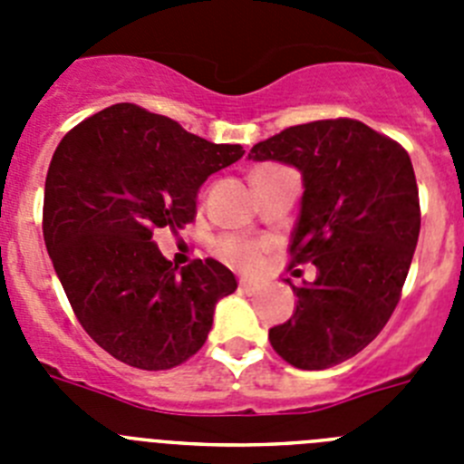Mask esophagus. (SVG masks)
<instances>
[{"label":"esophagus","mask_w":464,"mask_h":464,"mask_svg":"<svg viewBox=\"0 0 464 464\" xmlns=\"http://www.w3.org/2000/svg\"><path fill=\"white\" fill-rule=\"evenodd\" d=\"M239 290H241V293H246V295H256L257 290H260V285H257L256 281H248V278H241V281H239Z\"/></svg>","instance_id":"1"}]
</instances>
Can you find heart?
Returning <instances> with one entry per match:
<instances>
[{"mask_svg":"<svg viewBox=\"0 0 464 464\" xmlns=\"http://www.w3.org/2000/svg\"><path fill=\"white\" fill-rule=\"evenodd\" d=\"M216 248H218V253L229 262V265H235V267L241 269H256L260 267L265 251H267V244H262V241L256 239H244V237L227 235L220 237Z\"/></svg>","mask_w":464,"mask_h":464,"instance_id":"heart-1","label":"heart"}]
</instances>
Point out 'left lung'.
Here are the masks:
<instances>
[{"mask_svg":"<svg viewBox=\"0 0 464 464\" xmlns=\"http://www.w3.org/2000/svg\"><path fill=\"white\" fill-rule=\"evenodd\" d=\"M304 176L290 267L315 265V281L293 285V318L269 342L297 370L353 358L383 330L401 297L420 232L409 153L353 118L295 125L251 149Z\"/></svg>","mask_w":464,"mask_h":464,"instance_id":"8db88e82","label":"left lung"}]
</instances>
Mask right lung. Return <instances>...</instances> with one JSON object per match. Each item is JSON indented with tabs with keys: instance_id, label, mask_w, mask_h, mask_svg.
<instances>
[{
	"instance_id": "obj_1",
	"label": "right lung",
	"mask_w": 464,
	"mask_h": 464,
	"mask_svg": "<svg viewBox=\"0 0 464 464\" xmlns=\"http://www.w3.org/2000/svg\"><path fill=\"white\" fill-rule=\"evenodd\" d=\"M241 155L239 143H211L137 104L64 134L46 174L44 241L73 314L106 353L160 372L204 346L235 274L213 257L179 272L153 232L192 223L199 186Z\"/></svg>"
}]
</instances>
